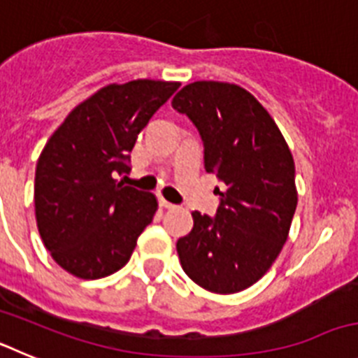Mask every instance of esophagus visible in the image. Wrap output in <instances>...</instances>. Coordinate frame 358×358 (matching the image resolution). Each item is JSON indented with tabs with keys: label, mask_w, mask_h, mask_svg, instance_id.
<instances>
[{
	"label": "esophagus",
	"mask_w": 358,
	"mask_h": 358,
	"mask_svg": "<svg viewBox=\"0 0 358 358\" xmlns=\"http://www.w3.org/2000/svg\"><path fill=\"white\" fill-rule=\"evenodd\" d=\"M159 206L161 208H164V210H172V208H176V204H172V202H169V201H164L163 197H159Z\"/></svg>",
	"instance_id": "obj_1"
}]
</instances>
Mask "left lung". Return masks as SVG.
<instances>
[{
    "label": "left lung",
    "mask_w": 358,
    "mask_h": 358,
    "mask_svg": "<svg viewBox=\"0 0 358 358\" xmlns=\"http://www.w3.org/2000/svg\"><path fill=\"white\" fill-rule=\"evenodd\" d=\"M172 107L197 127L204 169L222 182L215 217L194 211L177 240L181 267L202 289L235 294L280 255L297 206L296 169L280 129L249 91L227 82L185 85Z\"/></svg>",
    "instance_id": "1"
}]
</instances>
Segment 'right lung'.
Returning a JSON list of instances; mask_svg holds the SVG:
<instances>
[{"label":"right lung","instance_id":"right-lung-1","mask_svg":"<svg viewBox=\"0 0 358 358\" xmlns=\"http://www.w3.org/2000/svg\"><path fill=\"white\" fill-rule=\"evenodd\" d=\"M179 82L110 84L53 132L36 169V218L44 248L73 276L98 280L127 264L157 201L123 186L131 150Z\"/></svg>","mask_w":358,"mask_h":358}]
</instances>
